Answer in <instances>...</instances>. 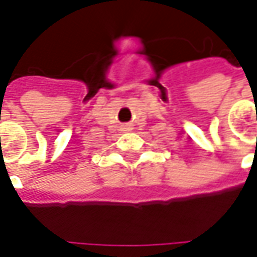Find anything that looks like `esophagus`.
Instances as JSON below:
<instances>
[{
    "instance_id": "34e87169",
    "label": "esophagus",
    "mask_w": 257,
    "mask_h": 257,
    "mask_svg": "<svg viewBox=\"0 0 257 257\" xmlns=\"http://www.w3.org/2000/svg\"><path fill=\"white\" fill-rule=\"evenodd\" d=\"M124 130H130V125H127V124H125V125H124Z\"/></svg>"
}]
</instances>
